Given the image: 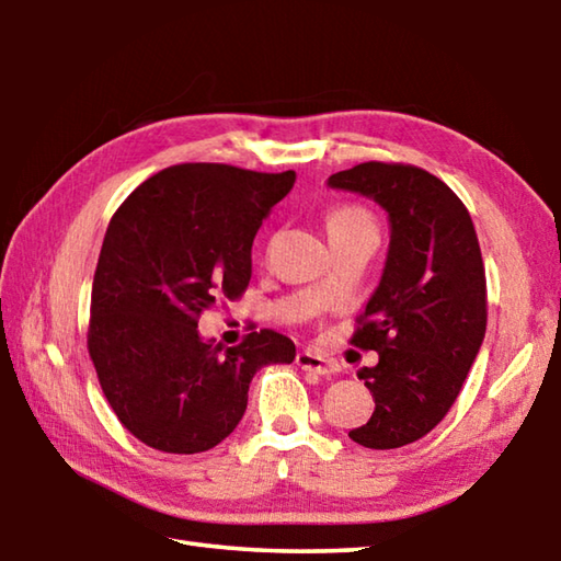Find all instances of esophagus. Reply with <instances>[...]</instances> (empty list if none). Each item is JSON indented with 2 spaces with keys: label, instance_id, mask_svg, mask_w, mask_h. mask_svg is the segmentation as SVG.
<instances>
[{
  "label": "esophagus",
  "instance_id": "esophagus-1",
  "mask_svg": "<svg viewBox=\"0 0 561 561\" xmlns=\"http://www.w3.org/2000/svg\"><path fill=\"white\" fill-rule=\"evenodd\" d=\"M297 364L304 368V371H314L319 376L334 374V364L321 354H317V351H299Z\"/></svg>",
  "mask_w": 561,
  "mask_h": 561
}]
</instances>
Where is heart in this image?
<instances>
[{"instance_id": "obj_1", "label": "heart", "mask_w": 561, "mask_h": 561, "mask_svg": "<svg viewBox=\"0 0 561 561\" xmlns=\"http://www.w3.org/2000/svg\"><path fill=\"white\" fill-rule=\"evenodd\" d=\"M327 230H329V237H336V234H348V232H360V230H376V227L366 210L346 205L329 213ZM324 294H327V282H319L314 287V297L321 299Z\"/></svg>"}]
</instances>
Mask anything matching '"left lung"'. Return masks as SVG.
<instances>
[{
  "label": "left lung",
  "mask_w": 561,
  "mask_h": 561,
  "mask_svg": "<svg viewBox=\"0 0 561 561\" xmlns=\"http://www.w3.org/2000/svg\"><path fill=\"white\" fill-rule=\"evenodd\" d=\"M388 215L381 279L351 339L378 354L358 378L374 415L348 431L371 450L423 438L458 398L485 339V267L470 213L453 190L413 165L360 163L327 180Z\"/></svg>",
  "instance_id": "left-lung-1"
}]
</instances>
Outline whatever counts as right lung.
Instances as JSON below:
<instances>
[{"label":"right lung","mask_w":561,"mask_h":561,"mask_svg":"<svg viewBox=\"0 0 561 561\" xmlns=\"http://www.w3.org/2000/svg\"><path fill=\"white\" fill-rule=\"evenodd\" d=\"M294 180V170L173 165L111 217L93 274L89 354L113 413L140 443L178 455L215 448L242 421L254 374L297 356L272 329L232 348L197 331L217 299L247 289L254 234Z\"/></svg>","instance_id":"add662e5"}]
</instances>
